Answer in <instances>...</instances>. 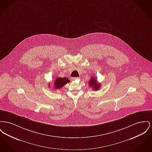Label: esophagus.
Wrapping results in <instances>:
<instances>
[{
	"label": "esophagus",
	"instance_id": "esophagus-1",
	"mask_svg": "<svg viewBox=\"0 0 152 152\" xmlns=\"http://www.w3.org/2000/svg\"><path fill=\"white\" fill-rule=\"evenodd\" d=\"M79 77H72V80H79Z\"/></svg>",
	"mask_w": 152,
	"mask_h": 152
}]
</instances>
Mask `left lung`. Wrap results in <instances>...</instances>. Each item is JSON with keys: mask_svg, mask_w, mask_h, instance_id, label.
Returning <instances> with one entry per match:
<instances>
[{"mask_svg": "<svg viewBox=\"0 0 152 152\" xmlns=\"http://www.w3.org/2000/svg\"><path fill=\"white\" fill-rule=\"evenodd\" d=\"M89 86H91L92 89L94 90H98L99 89V88L100 87V84L97 83V80H96V79L95 77H94V76L89 80Z\"/></svg>", "mask_w": 152, "mask_h": 152, "instance_id": "obj_1", "label": "left lung"}]
</instances>
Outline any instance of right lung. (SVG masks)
Wrapping results in <instances>:
<instances>
[{
	"mask_svg": "<svg viewBox=\"0 0 152 152\" xmlns=\"http://www.w3.org/2000/svg\"><path fill=\"white\" fill-rule=\"evenodd\" d=\"M69 82L70 81L66 77H64V78L57 77L54 81V89H60L62 88L64 85L68 83H69ZM49 86H50V85H49Z\"/></svg>",
	"mask_w": 152,
	"mask_h": 152,
	"instance_id": "1",
	"label": "right lung"
}]
</instances>
